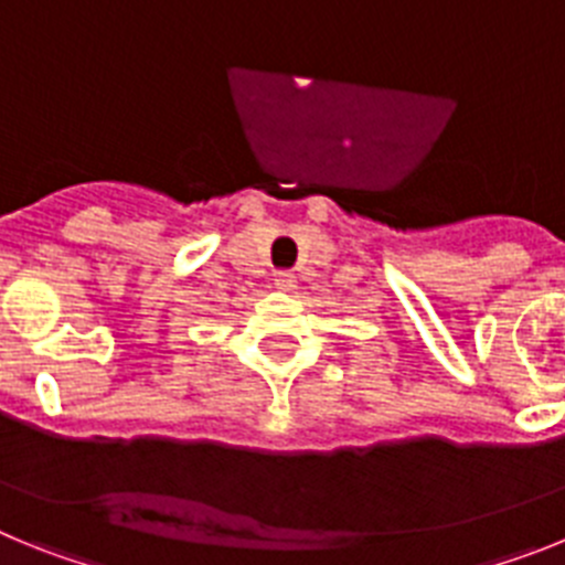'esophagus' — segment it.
<instances>
[{
  "instance_id": "obj_1",
  "label": "esophagus",
  "mask_w": 565,
  "mask_h": 565,
  "mask_svg": "<svg viewBox=\"0 0 565 565\" xmlns=\"http://www.w3.org/2000/svg\"><path fill=\"white\" fill-rule=\"evenodd\" d=\"M274 286H277L279 291H294V288H297V277H294L291 271H277V279H274Z\"/></svg>"
}]
</instances>
